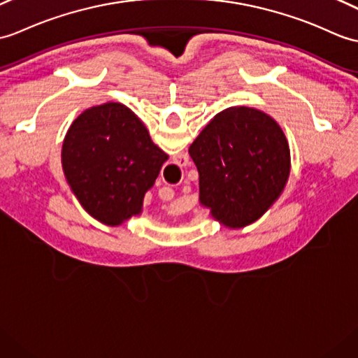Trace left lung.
Here are the masks:
<instances>
[{"instance_id":"left-lung-1","label":"left lung","mask_w":358,"mask_h":358,"mask_svg":"<svg viewBox=\"0 0 358 358\" xmlns=\"http://www.w3.org/2000/svg\"><path fill=\"white\" fill-rule=\"evenodd\" d=\"M199 176V204L221 226L243 229L284 192L292 171L285 132L261 110L230 106L189 146Z\"/></svg>"}]
</instances>
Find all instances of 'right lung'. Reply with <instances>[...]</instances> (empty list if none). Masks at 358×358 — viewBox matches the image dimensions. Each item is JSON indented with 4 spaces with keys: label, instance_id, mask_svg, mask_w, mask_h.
<instances>
[{
    "label": "right lung",
    "instance_id": "1",
    "mask_svg": "<svg viewBox=\"0 0 358 358\" xmlns=\"http://www.w3.org/2000/svg\"><path fill=\"white\" fill-rule=\"evenodd\" d=\"M169 157L128 106H91L66 131L61 163L66 182L94 220L120 226L143 210V198Z\"/></svg>",
    "mask_w": 358,
    "mask_h": 358
}]
</instances>
